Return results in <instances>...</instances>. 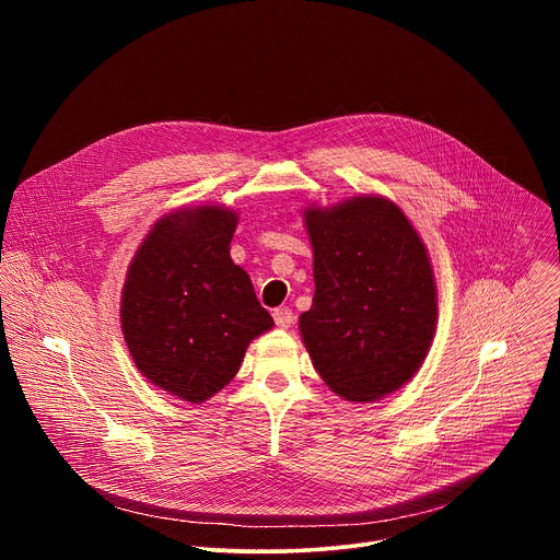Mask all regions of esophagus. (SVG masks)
Returning <instances> with one entry per match:
<instances>
[{"label":"esophagus","mask_w":560,"mask_h":560,"mask_svg":"<svg viewBox=\"0 0 560 560\" xmlns=\"http://www.w3.org/2000/svg\"><path fill=\"white\" fill-rule=\"evenodd\" d=\"M272 316H275V324H277L279 328H283V330L294 324V312H292L290 307H277V310L272 312Z\"/></svg>","instance_id":"34e87169"}]
</instances>
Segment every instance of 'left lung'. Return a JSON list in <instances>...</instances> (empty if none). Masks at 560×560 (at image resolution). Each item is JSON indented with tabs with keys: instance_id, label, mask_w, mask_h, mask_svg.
Listing matches in <instances>:
<instances>
[{
	"instance_id": "8db88e82",
	"label": "left lung",
	"mask_w": 560,
	"mask_h": 560,
	"mask_svg": "<svg viewBox=\"0 0 560 560\" xmlns=\"http://www.w3.org/2000/svg\"><path fill=\"white\" fill-rule=\"evenodd\" d=\"M314 299L299 328L322 378L348 401H374L415 376L436 328L428 250L381 197L307 208Z\"/></svg>"
}]
</instances>
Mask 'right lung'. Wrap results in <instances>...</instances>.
<instances>
[{
  "mask_svg": "<svg viewBox=\"0 0 560 560\" xmlns=\"http://www.w3.org/2000/svg\"><path fill=\"white\" fill-rule=\"evenodd\" d=\"M234 228L225 208H182L154 223L128 268L121 330L132 361L188 404L223 389L250 341L275 326L230 259Z\"/></svg>",
  "mask_w": 560,
  "mask_h": 560,
  "instance_id": "add662e5",
  "label": "right lung"
}]
</instances>
